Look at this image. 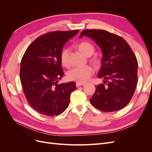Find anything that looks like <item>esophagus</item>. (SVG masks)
I'll use <instances>...</instances> for the list:
<instances>
[{
    "mask_svg": "<svg viewBox=\"0 0 152 152\" xmlns=\"http://www.w3.org/2000/svg\"><path fill=\"white\" fill-rule=\"evenodd\" d=\"M85 84V83H84V82H76V86L77 87H79V86H84Z\"/></svg>",
    "mask_w": 152,
    "mask_h": 152,
    "instance_id": "34e87169",
    "label": "esophagus"
}]
</instances>
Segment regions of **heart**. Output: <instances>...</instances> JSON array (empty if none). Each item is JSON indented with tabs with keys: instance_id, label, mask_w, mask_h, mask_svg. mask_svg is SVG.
Instances as JSON below:
<instances>
[{
	"instance_id": "obj_1",
	"label": "heart",
	"mask_w": 152,
	"mask_h": 152,
	"mask_svg": "<svg viewBox=\"0 0 152 152\" xmlns=\"http://www.w3.org/2000/svg\"><path fill=\"white\" fill-rule=\"evenodd\" d=\"M77 48L79 51L86 56H91L94 52V47L88 42H81L77 45ZM70 50L68 48L64 49L60 55V60L62 65L65 67L70 66L69 56ZM94 64L98 65L99 60L94 58L93 59ZM94 69L91 66H86L84 67H75L72 68L67 73V77L70 80L76 81L78 82H85L90 79L91 77L94 74Z\"/></svg>"
}]
</instances>
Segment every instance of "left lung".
I'll return each mask as SVG.
<instances>
[{
	"mask_svg": "<svg viewBox=\"0 0 152 152\" xmlns=\"http://www.w3.org/2000/svg\"><path fill=\"white\" fill-rule=\"evenodd\" d=\"M87 36L102 49L103 58L98 77L104 84L96 87L90 99L103 112H115L130 102L137 83V61L129 45L121 37L103 30H85L79 38Z\"/></svg>",
	"mask_w": 152,
	"mask_h": 152,
	"instance_id": "left-lung-1",
	"label": "left lung"
}]
</instances>
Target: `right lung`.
I'll return each instance as SVG.
<instances>
[{"instance_id":"obj_1","label":"right lung","mask_w":152,"mask_h":152,"mask_svg":"<svg viewBox=\"0 0 152 152\" xmlns=\"http://www.w3.org/2000/svg\"><path fill=\"white\" fill-rule=\"evenodd\" d=\"M79 30L56 31L41 35L32 42L22 58L20 80L30 107L53 117L68 108L75 82L58 84L63 76L60 55L64 45Z\"/></svg>"}]
</instances>
